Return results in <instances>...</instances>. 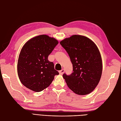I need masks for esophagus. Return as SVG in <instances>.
Listing matches in <instances>:
<instances>
[{
  "label": "esophagus",
  "instance_id": "esophagus-1",
  "mask_svg": "<svg viewBox=\"0 0 121 121\" xmlns=\"http://www.w3.org/2000/svg\"><path fill=\"white\" fill-rule=\"evenodd\" d=\"M64 72H65V69H61V70H60V71H59L60 74H61V75H62L63 74H64Z\"/></svg>",
  "mask_w": 121,
  "mask_h": 121
}]
</instances>
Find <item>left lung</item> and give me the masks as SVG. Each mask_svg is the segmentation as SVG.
Segmentation results:
<instances>
[{
  "instance_id": "1",
  "label": "left lung",
  "mask_w": 121,
  "mask_h": 121,
  "mask_svg": "<svg viewBox=\"0 0 121 121\" xmlns=\"http://www.w3.org/2000/svg\"><path fill=\"white\" fill-rule=\"evenodd\" d=\"M73 64L71 75L64 74L69 88L79 95H86L95 88L100 81L102 65L101 55L92 40L85 36L75 35L60 42Z\"/></svg>"
}]
</instances>
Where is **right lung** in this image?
Instances as JSON below:
<instances>
[{
	"mask_svg": "<svg viewBox=\"0 0 121 121\" xmlns=\"http://www.w3.org/2000/svg\"><path fill=\"white\" fill-rule=\"evenodd\" d=\"M57 40L46 35L29 40L22 48L17 69L21 83L28 89L40 92L48 87L59 74L48 57L57 44Z\"/></svg>",
	"mask_w": 121,
	"mask_h": 121,
	"instance_id": "1",
	"label": "right lung"
}]
</instances>
